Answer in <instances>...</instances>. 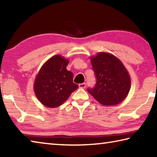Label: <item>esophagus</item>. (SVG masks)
I'll return each mask as SVG.
<instances>
[{"label": "esophagus", "instance_id": "1", "mask_svg": "<svg viewBox=\"0 0 157 157\" xmlns=\"http://www.w3.org/2000/svg\"><path fill=\"white\" fill-rule=\"evenodd\" d=\"M86 83H82V84H79V87L81 89H84L85 87H86Z\"/></svg>", "mask_w": 157, "mask_h": 157}]
</instances>
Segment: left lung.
<instances>
[{
	"instance_id": "8db88e82",
	"label": "left lung",
	"mask_w": 157,
	"mask_h": 157,
	"mask_svg": "<svg viewBox=\"0 0 157 157\" xmlns=\"http://www.w3.org/2000/svg\"><path fill=\"white\" fill-rule=\"evenodd\" d=\"M96 83L87 89L92 96L103 105L121 103L128 94L131 81L128 72L118 58L107 52H99L91 59Z\"/></svg>"
}]
</instances>
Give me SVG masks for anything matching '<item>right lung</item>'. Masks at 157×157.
Instances as JSON below:
<instances>
[{"label":"right lung","mask_w":157,"mask_h":157,"mask_svg":"<svg viewBox=\"0 0 157 157\" xmlns=\"http://www.w3.org/2000/svg\"><path fill=\"white\" fill-rule=\"evenodd\" d=\"M68 62L61 55H55L44 63L36 76L34 93L48 107H59L78 88L73 81V73L66 69Z\"/></svg>","instance_id":"add662e5"}]
</instances>
